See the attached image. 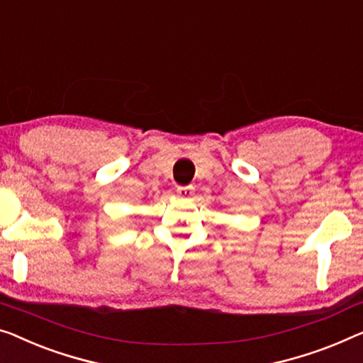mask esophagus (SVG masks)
<instances>
[{"label": "esophagus", "mask_w": 363, "mask_h": 363, "mask_svg": "<svg viewBox=\"0 0 363 363\" xmlns=\"http://www.w3.org/2000/svg\"><path fill=\"white\" fill-rule=\"evenodd\" d=\"M177 196L179 197H184V199H189L194 194V187L192 186H179L176 189Z\"/></svg>", "instance_id": "obj_1"}]
</instances>
